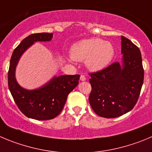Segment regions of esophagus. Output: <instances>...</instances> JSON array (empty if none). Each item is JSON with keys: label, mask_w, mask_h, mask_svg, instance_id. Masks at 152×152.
<instances>
[{"label": "esophagus", "mask_w": 152, "mask_h": 152, "mask_svg": "<svg viewBox=\"0 0 152 152\" xmlns=\"http://www.w3.org/2000/svg\"><path fill=\"white\" fill-rule=\"evenodd\" d=\"M80 80L81 81H86V77L84 76V75H81Z\"/></svg>", "instance_id": "obj_1"}]
</instances>
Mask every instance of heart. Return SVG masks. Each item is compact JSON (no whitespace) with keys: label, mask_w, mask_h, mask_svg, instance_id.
<instances>
[{"label":"heart","mask_w":152,"mask_h":152,"mask_svg":"<svg viewBox=\"0 0 152 152\" xmlns=\"http://www.w3.org/2000/svg\"><path fill=\"white\" fill-rule=\"evenodd\" d=\"M70 55L75 61H86V66L92 71H99L112 61L115 48L111 42L99 38H91L75 43L70 49Z\"/></svg>","instance_id":"heart-1"}]
</instances>
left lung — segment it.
Returning a JSON list of instances; mask_svg holds the SVG:
<instances>
[{
    "label": "left lung",
    "mask_w": 152,
    "mask_h": 152,
    "mask_svg": "<svg viewBox=\"0 0 152 152\" xmlns=\"http://www.w3.org/2000/svg\"><path fill=\"white\" fill-rule=\"evenodd\" d=\"M122 64L115 62L102 70L91 73L89 103L100 117H119L133 110L140 97L144 69L140 49L121 36Z\"/></svg>",
    "instance_id": "obj_1"
}]
</instances>
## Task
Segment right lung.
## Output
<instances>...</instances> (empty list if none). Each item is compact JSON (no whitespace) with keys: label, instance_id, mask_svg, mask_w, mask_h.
I'll list each match as a JSON object with an SVG mask.
<instances>
[{"label":"right lung","instance_id":"obj_1","mask_svg":"<svg viewBox=\"0 0 152 152\" xmlns=\"http://www.w3.org/2000/svg\"><path fill=\"white\" fill-rule=\"evenodd\" d=\"M52 34H33L23 39L14 49L8 71V86L15 104L28 118L49 120L58 115L63 110L67 96L79 83L80 75L55 76L45 86L35 90L21 87L15 77V67L22 54L37 41H50Z\"/></svg>","mask_w":152,"mask_h":152}]
</instances>
